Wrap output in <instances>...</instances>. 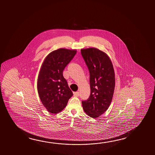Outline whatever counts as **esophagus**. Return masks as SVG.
Masks as SVG:
<instances>
[{
    "label": "esophagus",
    "mask_w": 155,
    "mask_h": 155,
    "mask_svg": "<svg viewBox=\"0 0 155 155\" xmlns=\"http://www.w3.org/2000/svg\"><path fill=\"white\" fill-rule=\"evenodd\" d=\"M74 95L75 96H79V92H74Z\"/></svg>",
    "instance_id": "1"
}]
</instances>
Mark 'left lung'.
I'll list each match as a JSON object with an SVG mask.
<instances>
[{
    "label": "left lung",
    "instance_id": "1",
    "mask_svg": "<svg viewBox=\"0 0 155 155\" xmlns=\"http://www.w3.org/2000/svg\"><path fill=\"white\" fill-rule=\"evenodd\" d=\"M90 73V95L82 101L86 114L92 118L101 115L109 108L114 95L115 79L112 62L108 55L94 48L81 50Z\"/></svg>",
    "mask_w": 155,
    "mask_h": 155
}]
</instances>
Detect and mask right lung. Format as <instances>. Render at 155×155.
Instances as JSON below:
<instances>
[{"label":"right lung","mask_w":155,"mask_h":155,"mask_svg":"<svg viewBox=\"0 0 155 155\" xmlns=\"http://www.w3.org/2000/svg\"><path fill=\"white\" fill-rule=\"evenodd\" d=\"M76 53V50H54L46 56L41 65L37 89L43 105L50 113L61 111L73 95L63 72Z\"/></svg>","instance_id":"1"}]
</instances>
